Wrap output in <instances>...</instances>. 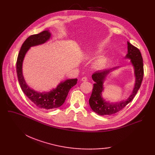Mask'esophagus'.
<instances>
[{
	"mask_svg": "<svg viewBox=\"0 0 155 155\" xmlns=\"http://www.w3.org/2000/svg\"><path fill=\"white\" fill-rule=\"evenodd\" d=\"M82 82H86V81H87V78L86 77H84L82 78Z\"/></svg>",
	"mask_w": 155,
	"mask_h": 155,
	"instance_id": "obj_1",
	"label": "esophagus"
}]
</instances>
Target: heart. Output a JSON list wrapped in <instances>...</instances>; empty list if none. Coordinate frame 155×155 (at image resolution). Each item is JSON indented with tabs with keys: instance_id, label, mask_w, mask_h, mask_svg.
<instances>
[{
	"instance_id": "heart-1",
	"label": "heart",
	"mask_w": 155,
	"mask_h": 155,
	"mask_svg": "<svg viewBox=\"0 0 155 155\" xmlns=\"http://www.w3.org/2000/svg\"><path fill=\"white\" fill-rule=\"evenodd\" d=\"M107 63V60L105 58H101L96 61V66L98 67H103L105 66V64Z\"/></svg>"
}]
</instances>
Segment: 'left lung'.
<instances>
[{
  "mask_svg": "<svg viewBox=\"0 0 155 155\" xmlns=\"http://www.w3.org/2000/svg\"><path fill=\"white\" fill-rule=\"evenodd\" d=\"M127 50L128 53L126 58L131 59V63L134 67L136 75V84L133 92L125 101L116 104L105 102L101 97V93L103 91V81L108 73L116 68L95 71L92 76L95 84H94L92 92L89 99V104L93 111L99 115H112L121 110L133 101L141 87L144 76L143 61L141 53L139 49L129 42H127Z\"/></svg>",
  "mask_w": 155,
  "mask_h": 155,
  "instance_id": "1",
  "label": "left lung"
}]
</instances>
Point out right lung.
Instances as JSON below:
<instances>
[{
  "label": "right lung",
  "mask_w": 155,
  "mask_h": 155,
  "mask_svg": "<svg viewBox=\"0 0 155 155\" xmlns=\"http://www.w3.org/2000/svg\"><path fill=\"white\" fill-rule=\"evenodd\" d=\"M51 34L48 31H43L37 35L29 36L20 49L16 62V71L18 81L22 92L36 106L41 109H52L58 108L63 104L68 92L71 87L77 84V79H69L61 82L56 88L49 92H38L26 84L22 72V64L24 56L31 46L45 43L50 38Z\"/></svg>",
  "instance_id": "1"
}]
</instances>
